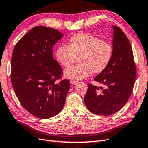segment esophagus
Wrapping results in <instances>:
<instances>
[{
	"label": "esophagus",
	"instance_id": "obj_1",
	"mask_svg": "<svg viewBox=\"0 0 148 148\" xmlns=\"http://www.w3.org/2000/svg\"><path fill=\"white\" fill-rule=\"evenodd\" d=\"M77 83V81H74V80H70V83H71V84H75V83Z\"/></svg>",
	"mask_w": 148,
	"mask_h": 148
}]
</instances>
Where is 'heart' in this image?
<instances>
[{
  "mask_svg": "<svg viewBox=\"0 0 148 148\" xmlns=\"http://www.w3.org/2000/svg\"><path fill=\"white\" fill-rule=\"evenodd\" d=\"M114 49L111 44L93 36L81 33L73 35L69 45L59 46L55 51L57 61L65 67H69L77 58L79 64L66 69L64 76L78 81L93 74L101 73L108 67Z\"/></svg>",
  "mask_w": 148,
  "mask_h": 148,
  "instance_id": "b5f03b06",
  "label": "heart"
}]
</instances>
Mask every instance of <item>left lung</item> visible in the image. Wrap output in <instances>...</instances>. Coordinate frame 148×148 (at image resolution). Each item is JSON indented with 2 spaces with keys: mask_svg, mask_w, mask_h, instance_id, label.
<instances>
[{
  "mask_svg": "<svg viewBox=\"0 0 148 148\" xmlns=\"http://www.w3.org/2000/svg\"><path fill=\"white\" fill-rule=\"evenodd\" d=\"M113 56L105 71L94 80L106 86L100 93L97 87L88 84L84 101L90 112L108 116L118 111L129 99L136 77L132 49L129 40L120 28L112 26Z\"/></svg>",
  "mask_w": 148,
  "mask_h": 148,
  "instance_id": "8db88e82",
  "label": "left lung"
}]
</instances>
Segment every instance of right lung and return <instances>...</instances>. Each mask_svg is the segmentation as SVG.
Wrapping results in <instances>:
<instances>
[{
    "mask_svg": "<svg viewBox=\"0 0 148 148\" xmlns=\"http://www.w3.org/2000/svg\"><path fill=\"white\" fill-rule=\"evenodd\" d=\"M63 36L52 28L37 26L19 40L12 52V88L21 106L37 118L58 114L70 88L67 79L55 83L63 71L53 59V46Z\"/></svg>",
    "mask_w": 148,
    "mask_h": 148,
    "instance_id": "obj_1",
    "label": "right lung"
}]
</instances>
